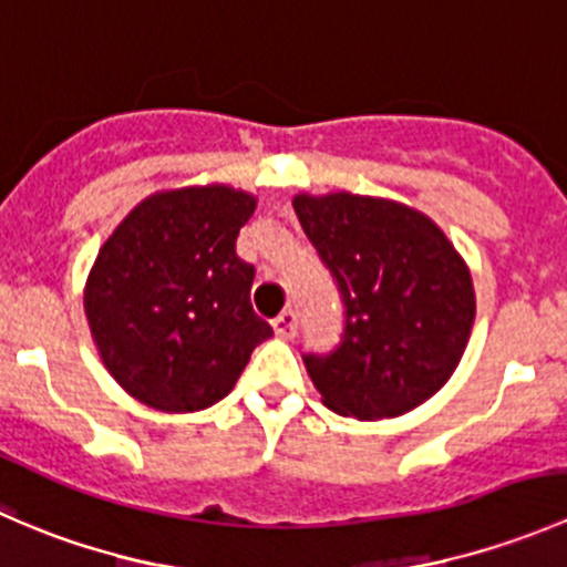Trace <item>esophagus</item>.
Instances as JSON below:
<instances>
[{
    "mask_svg": "<svg viewBox=\"0 0 567 567\" xmlns=\"http://www.w3.org/2000/svg\"><path fill=\"white\" fill-rule=\"evenodd\" d=\"M274 331H277V337H282V340H293L296 331H299V316H296L293 310L279 312V316L274 318Z\"/></svg>",
    "mask_w": 567,
    "mask_h": 567,
    "instance_id": "1",
    "label": "esophagus"
}]
</instances>
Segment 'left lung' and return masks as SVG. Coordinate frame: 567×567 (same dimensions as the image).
Listing matches in <instances>:
<instances>
[{
	"label": "left lung",
	"instance_id": "1",
	"mask_svg": "<svg viewBox=\"0 0 567 567\" xmlns=\"http://www.w3.org/2000/svg\"><path fill=\"white\" fill-rule=\"evenodd\" d=\"M342 299L340 342L305 353L331 411L384 420L425 403L458 368L474 323L466 262L420 210L359 194L293 199Z\"/></svg>",
	"mask_w": 567,
	"mask_h": 567
}]
</instances>
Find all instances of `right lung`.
I'll return each mask as SVG.
<instances>
[{"mask_svg":"<svg viewBox=\"0 0 567 567\" xmlns=\"http://www.w3.org/2000/svg\"><path fill=\"white\" fill-rule=\"evenodd\" d=\"M255 197L227 186L153 194L95 257L84 312L106 370L158 411H199L236 386L274 334L251 310L255 266L236 255Z\"/></svg>","mask_w":567,"mask_h":567,"instance_id":"obj_1","label":"right lung"}]
</instances>
